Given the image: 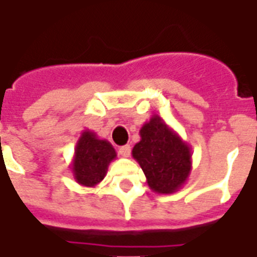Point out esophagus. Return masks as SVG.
<instances>
[{"instance_id":"esophagus-1","label":"esophagus","mask_w":257,"mask_h":257,"mask_svg":"<svg viewBox=\"0 0 257 257\" xmlns=\"http://www.w3.org/2000/svg\"><path fill=\"white\" fill-rule=\"evenodd\" d=\"M118 153H120L121 157H129L131 155V147L129 145H122L118 148Z\"/></svg>"}]
</instances>
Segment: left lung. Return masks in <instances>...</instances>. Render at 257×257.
Returning <instances> with one entry per match:
<instances>
[{
  "label": "left lung",
  "instance_id": "left-lung-1",
  "mask_svg": "<svg viewBox=\"0 0 257 257\" xmlns=\"http://www.w3.org/2000/svg\"><path fill=\"white\" fill-rule=\"evenodd\" d=\"M140 137L132 156L144 172L149 188L161 195L181 189L192 171L191 147L159 114L141 126Z\"/></svg>",
  "mask_w": 257,
  "mask_h": 257
}]
</instances>
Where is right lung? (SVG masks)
Returning <instances> with one entry per match:
<instances>
[{
	"label": "right lung",
	"instance_id": "right-lung-1",
	"mask_svg": "<svg viewBox=\"0 0 257 257\" xmlns=\"http://www.w3.org/2000/svg\"><path fill=\"white\" fill-rule=\"evenodd\" d=\"M117 153L108 140L98 139L92 131H82L74 147L70 169L74 180L86 188L96 187L106 176L109 164Z\"/></svg>",
	"mask_w": 257,
	"mask_h": 257
}]
</instances>
